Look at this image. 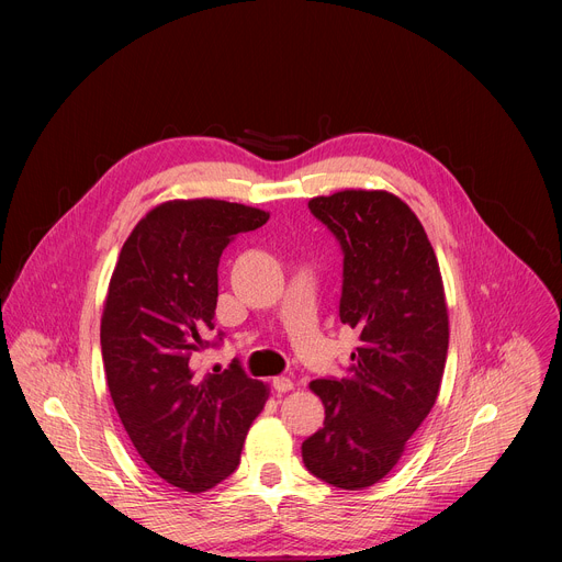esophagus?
Segmentation results:
<instances>
[{"instance_id": "1", "label": "esophagus", "mask_w": 562, "mask_h": 562, "mask_svg": "<svg viewBox=\"0 0 562 562\" xmlns=\"http://www.w3.org/2000/svg\"><path fill=\"white\" fill-rule=\"evenodd\" d=\"M271 386H273L276 393H289L293 389V380H289V378H273Z\"/></svg>"}]
</instances>
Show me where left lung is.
I'll list each match as a JSON object with an SVG mask.
<instances>
[{
	"instance_id": "8db88e82",
	"label": "left lung",
	"mask_w": 562,
	"mask_h": 562,
	"mask_svg": "<svg viewBox=\"0 0 562 562\" xmlns=\"http://www.w3.org/2000/svg\"><path fill=\"white\" fill-rule=\"evenodd\" d=\"M340 239L342 325L360 334L342 380H313L325 425L302 442L304 467L325 483L367 490L403 458L440 391L449 313L438 258L416 213L382 189L308 200Z\"/></svg>"
}]
</instances>
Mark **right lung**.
I'll list each match as a JSON object with an SVG mask.
<instances>
[{"label": "right lung", "mask_w": 562, "mask_h": 562, "mask_svg": "<svg viewBox=\"0 0 562 562\" xmlns=\"http://www.w3.org/2000/svg\"><path fill=\"white\" fill-rule=\"evenodd\" d=\"M267 220L237 202H162L135 224L109 282L100 340L113 405L139 458L189 494L235 471L269 397L237 362L222 373L195 367L215 319L220 256Z\"/></svg>", "instance_id": "1"}]
</instances>
